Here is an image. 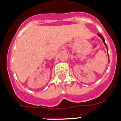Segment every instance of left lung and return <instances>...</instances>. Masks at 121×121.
Masks as SVG:
<instances>
[{"instance_id": "8db88e82", "label": "left lung", "mask_w": 121, "mask_h": 121, "mask_svg": "<svg viewBox=\"0 0 121 121\" xmlns=\"http://www.w3.org/2000/svg\"><path fill=\"white\" fill-rule=\"evenodd\" d=\"M98 35L99 36V37H100V38H101V39H102V41H103L104 43V44H105V45L106 46L107 48V44H106V43H105V40H104V37H102V36H101V35H100V34H99V33H98ZM108 57H109V56H108Z\"/></svg>"}]
</instances>
